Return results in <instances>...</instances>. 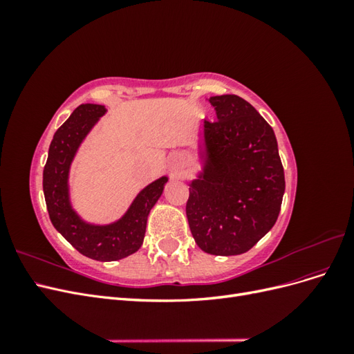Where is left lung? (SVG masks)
<instances>
[{
	"instance_id": "8db88e82",
	"label": "left lung",
	"mask_w": 354,
	"mask_h": 354,
	"mask_svg": "<svg viewBox=\"0 0 354 354\" xmlns=\"http://www.w3.org/2000/svg\"><path fill=\"white\" fill-rule=\"evenodd\" d=\"M209 103L217 121L202 125V171L189 185L186 216L202 251L238 255L274 226L283 167L273 128L248 102L224 94Z\"/></svg>"
}]
</instances>
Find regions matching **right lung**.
Instances as JSON below:
<instances>
[{
	"instance_id": "obj_1",
	"label": "right lung",
	"mask_w": 354,
	"mask_h": 354,
	"mask_svg": "<svg viewBox=\"0 0 354 354\" xmlns=\"http://www.w3.org/2000/svg\"><path fill=\"white\" fill-rule=\"evenodd\" d=\"M104 113V106L85 103L59 128L48 149L42 189L53 226L75 250L97 261H116L142 246L147 216L162 195L168 177L147 185L120 220L109 224L84 221L71 205L69 169L82 140Z\"/></svg>"
}]
</instances>
